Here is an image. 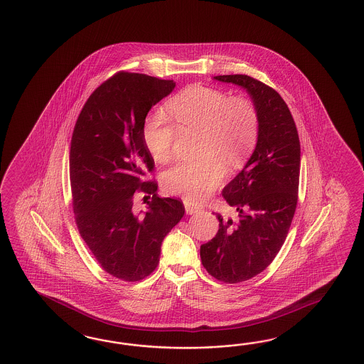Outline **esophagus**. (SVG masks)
Here are the masks:
<instances>
[{"label":"esophagus","mask_w":364,"mask_h":364,"mask_svg":"<svg viewBox=\"0 0 364 364\" xmlns=\"http://www.w3.org/2000/svg\"><path fill=\"white\" fill-rule=\"evenodd\" d=\"M183 204H185V210H186L188 215H193V213H196V212L202 211V207L198 205V204L191 203L188 200H185Z\"/></svg>","instance_id":"esophagus-1"}]
</instances>
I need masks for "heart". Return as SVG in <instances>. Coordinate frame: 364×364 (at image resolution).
Instances as JSON below:
<instances>
[{
  "instance_id": "b5f03b06",
  "label": "heart",
  "mask_w": 364,
  "mask_h": 364,
  "mask_svg": "<svg viewBox=\"0 0 364 364\" xmlns=\"http://www.w3.org/2000/svg\"><path fill=\"white\" fill-rule=\"evenodd\" d=\"M168 113L145 119L143 139L157 162L169 160L179 131H198V160L179 161L162 174L168 194L202 202L221 185L225 165L236 168L253 152L259 117L253 102L220 89L195 85L168 102Z\"/></svg>"
}]
</instances>
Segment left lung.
<instances>
[{
  "label": "left lung",
  "instance_id": "obj_1",
  "mask_svg": "<svg viewBox=\"0 0 364 364\" xmlns=\"http://www.w3.org/2000/svg\"><path fill=\"white\" fill-rule=\"evenodd\" d=\"M213 78L246 89L259 117L252 157L223 188L227 203L238 211V221L216 213L219 230L200 246L207 272L233 284L262 272L286 241L297 205L300 141L295 120L277 90L246 75Z\"/></svg>",
  "mask_w": 364,
  "mask_h": 364
}]
</instances>
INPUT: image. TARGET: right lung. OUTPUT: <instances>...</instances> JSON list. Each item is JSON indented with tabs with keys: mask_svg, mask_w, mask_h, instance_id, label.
Returning a JSON list of instances; mask_svg holds the SVG:
<instances>
[{
	"mask_svg": "<svg viewBox=\"0 0 364 364\" xmlns=\"http://www.w3.org/2000/svg\"><path fill=\"white\" fill-rule=\"evenodd\" d=\"M176 87L173 80L118 72L82 107L69 154L77 228L103 270L124 282L151 275L161 244L185 215L179 199L160 198L152 154L143 139L149 110ZM141 194L147 211L137 213Z\"/></svg>",
	"mask_w": 364,
	"mask_h": 364,
	"instance_id": "add662e5",
	"label": "right lung"
}]
</instances>
